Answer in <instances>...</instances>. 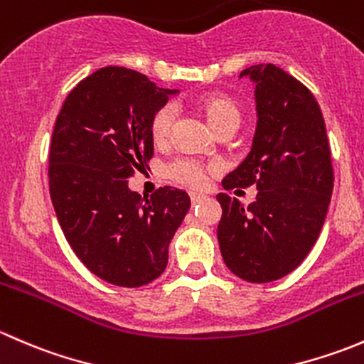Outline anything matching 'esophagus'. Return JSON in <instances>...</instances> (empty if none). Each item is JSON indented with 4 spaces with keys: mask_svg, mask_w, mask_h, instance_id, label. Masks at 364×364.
<instances>
[{
    "mask_svg": "<svg viewBox=\"0 0 364 364\" xmlns=\"http://www.w3.org/2000/svg\"><path fill=\"white\" fill-rule=\"evenodd\" d=\"M190 199H192V204H199L205 199V196H204V193H199V192H190Z\"/></svg>",
    "mask_w": 364,
    "mask_h": 364,
    "instance_id": "34e87169",
    "label": "esophagus"
}]
</instances>
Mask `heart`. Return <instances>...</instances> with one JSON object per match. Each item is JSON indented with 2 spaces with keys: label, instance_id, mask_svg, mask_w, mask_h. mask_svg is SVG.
<instances>
[{
  "label": "heart",
  "instance_id": "heart-1",
  "mask_svg": "<svg viewBox=\"0 0 364 364\" xmlns=\"http://www.w3.org/2000/svg\"><path fill=\"white\" fill-rule=\"evenodd\" d=\"M204 111L215 128L220 127L223 121L230 119V117H240V109L232 102L222 97L209 98L204 105ZM176 114H178V109H176L174 104H165L155 114L151 123V132L156 141L168 139ZM165 174L172 181L179 183V185L193 186L196 188V186H203L205 179H208V167L200 160L193 159V156H176V159H172L165 165Z\"/></svg>",
  "mask_w": 364,
  "mask_h": 364
}]
</instances>
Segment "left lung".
<instances>
[{
  "label": "left lung",
  "mask_w": 364,
  "mask_h": 364,
  "mask_svg": "<svg viewBox=\"0 0 364 364\" xmlns=\"http://www.w3.org/2000/svg\"><path fill=\"white\" fill-rule=\"evenodd\" d=\"M240 77L255 84L257 127L247 159L223 178L225 190L257 186L245 208L218 193L223 262L250 284L284 278L304 260L324 225L333 165L321 107L306 86L277 65H253Z\"/></svg>",
  "instance_id": "obj_1"
}]
</instances>
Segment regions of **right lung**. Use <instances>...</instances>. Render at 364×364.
I'll list each match as a JSON object with an SVG mask.
<instances>
[{
    "instance_id": "obj_1",
    "label": "right lung",
    "mask_w": 364,
    "mask_h": 364,
    "mask_svg": "<svg viewBox=\"0 0 364 364\" xmlns=\"http://www.w3.org/2000/svg\"><path fill=\"white\" fill-rule=\"evenodd\" d=\"M176 93L135 70L105 67L70 91L54 124L49 190L58 222L80 262L112 285L159 278L190 209L185 190L141 197L128 188L153 156V117Z\"/></svg>"
}]
</instances>
